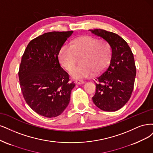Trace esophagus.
Wrapping results in <instances>:
<instances>
[{
  "mask_svg": "<svg viewBox=\"0 0 153 153\" xmlns=\"http://www.w3.org/2000/svg\"><path fill=\"white\" fill-rule=\"evenodd\" d=\"M76 83L77 85H82V84L85 83V81H82V80H76Z\"/></svg>",
  "mask_w": 153,
  "mask_h": 153,
  "instance_id": "34e87169",
  "label": "esophagus"
}]
</instances>
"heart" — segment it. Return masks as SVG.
Listing matches in <instances>:
<instances>
[{
    "mask_svg": "<svg viewBox=\"0 0 153 153\" xmlns=\"http://www.w3.org/2000/svg\"><path fill=\"white\" fill-rule=\"evenodd\" d=\"M81 65L74 67L70 74L75 79L91 77L95 72L98 74L107 66L111 58V48L107 42L91 36L78 37L72 44H64L58 53L61 65L70 71L75 65L77 56L82 55Z\"/></svg>",
    "mask_w": 153,
    "mask_h": 153,
    "instance_id": "1",
    "label": "heart"
}]
</instances>
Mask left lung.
<instances>
[{"instance_id":"1","label":"left lung","mask_w":153,"mask_h":153,"mask_svg":"<svg viewBox=\"0 0 153 153\" xmlns=\"http://www.w3.org/2000/svg\"><path fill=\"white\" fill-rule=\"evenodd\" d=\"M105 41L111 47L109 65L96 79V93L92 98L102 111L120 109L129 100L134 90L136 67L134 55L128 43L117 34L103 29L88 30Z\"/></svg>"}]
</instances>
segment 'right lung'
<instances>
[{
  "mask_svg": "<svg viewBox=\"0 0 153 153\" xmlns=\"http://www.w3.org/2000/svg\"><path fill=\"white\" fill-rule=\"evenodd\" d=\"M73 31L48 32L28 43L22 58L19 79L23 97L37 114L60 115L70 102L75 83L61 67L58 53Z\"/></svg>",
  "mask_w": 153,
  "mask_h": 153,
  "instance_id": "add662e5",
  "label": "right lung"
}]
</instances>
